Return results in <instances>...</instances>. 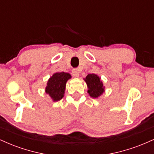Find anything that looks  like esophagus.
<instances>
[{
	"mask_svg": "<svg viewBox=\"0 0 154 154\" xmlns=\"http://www.w3.org/2000/svg\"><path fill=\"white\" fill-rule=\"evenodd\" d=\"M72 75H73L75 77H79V70L77 69H73V71H72Z\"/></svg>",
	"mask_w": 154,
	"mask_h": 154,
	"instance_id": "esophagus-1",
	"label": "esophagus"
}]
</instances>
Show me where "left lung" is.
Segmentation results:
<instances>
[{
    "label": "left lung",
    "mask_w": 154,
    "mask_h": 154,
    "mask_svg": "<svg viewBox=\"0 0 154 154\" xmlns=\"http://www.w3.org/2000/svg\"><path fill=\"white\" fill-rule=\"evenodd\" d=\"M83 79L87 84L88 94L93 98H98L105 92V86L98 75L88 74Z\"/></svg>",
    "instance_id": "1"
}]
</instances>
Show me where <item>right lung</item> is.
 <instances>
[{"label":"right lung","instance_id":"1","mask_svg":"<svg viewBox=\"0 0 154 154\" xmlns=\"http://www.w3.org/2000/svg\"><path fill=\"white\" fill-rule=\"evenodd\" d=\"M72 78L69 73L64 72H56L47 82L45 87V93L50 96L54 102L59 101L64 95L66 82Z\"/></svg>","mask_w":154,"mask_h":154}]
</instances>
